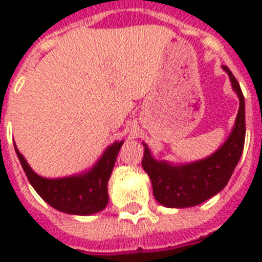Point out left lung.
Listing matches in <instances>:
<instances>
[{
	"label": "left lung",
	"mask_w": 262,
	"mask_h": 262,
	"mask_svg": "<svg viewBox=\"0 0 262 262\" xmlns=\"http://www.w3.org/2000/svg\"><path fill=\"white\" fill-rule=\"evenodd\" d=\"M223 69L230 76L232 88L239 98V110L231 135L215 154L199 162L172 166L154 159L144 144L145 148L141 164L149 175L155 199L164 207H194L207 201L223 190L239 162L246 135L245 98L235 76L227 67H223Z\"/></svg>",
	"instance_id": "8db88e82"
}]
</instances>
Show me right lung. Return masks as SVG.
Instances as JSON below:
<instances>
[{
    "label": "right lung",
    "mask_w": 262,
    "mask_h": 262,
    "mask_svg": "<svg viewBox=\"0 0 262 262\" xmlns=\"http://www.w3.org/2000/svg\"><path fill=\"white\" fill-rule=\"evenodd\" d=\"M123 141L111 144L90 171L67 178L47 179L39 177L14 145L17 158L36 193L57 211L71 215H92L106 208L108 203L107 183Z\"/></svg>",
    "instance_id": "right-lung-1"
}]
</instances>
